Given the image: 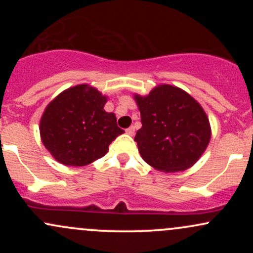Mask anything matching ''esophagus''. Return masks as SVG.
<instances>
[{
    "label": "esophagus",
    "mask_w": 253,
    "mask_h": 253,
    "mask_svg": "<svg viewBox=\"0 0 253 253\" xmlns=\"http://www.w3.org/2000/svg\"><path fill=\"white\" fill-rule=\"evenodd\" d=\"M134 130H135L134 127L130 126V127H128V128L126 129V133H127V134H128V135H133V134H134Z\"/></svg>",
    "instance_id": "esophagus-1"
}]
</instances>
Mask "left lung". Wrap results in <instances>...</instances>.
Listing matches in <instances>:
<instances>
[{"label": "left lung", "instance_id": "obj_1", "mask_svg": "<svg viewBox=\"0 0 253 253\" xmlns=\"http://www.w3.org/2000/svg\"><path fill=\"white\" fill-rule=\"evenodd\" d=\"M141 128L134 140L147 164L163 172L189 169L211 140V125L196 100L177 86L162 84L147 96L134 95Z\"/></svg>", "mask_w": 253, "mask_h": 253}]
</instances>
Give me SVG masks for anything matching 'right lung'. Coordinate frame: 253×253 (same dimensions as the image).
Here are the masks:
<instances>
[{
	"mask_svg": "<svg viewBox=\"0 0 253 253\" xmlns=\"http://www.w3.org/2000/svg\"><path fill=\"white\" fill-rule=\"evenodd\" d=\"M107 97L88 84L64 90L48 103L40 120L42 141L56 161L84 167L108 152L125 132L113 113L103 109Z\"/></svg>",
	"mask_w": 253,
	"mask_h": 253,
	"instance_id": "right-lung-1",
	"label": "right lung"
}]
</instances>
